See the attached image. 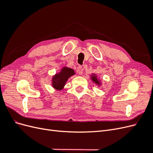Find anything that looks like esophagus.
Masks as SVG:
<instances>
[{
    "instance_id": "esophagus-1",
    "label": "esophagus",
    "mask_w": 153,
    "mask_h": 153,
    "mask_svg": "<svg viewBox=\"0 0 153 153\" xmlns=\"http://www.w3.org/2000/svg\"><path fill=\"white\" fill-rule=\"evenodd\" d=\"M83 71H84V68H83L82 66H79L78 68V73L80 75H82L83 74Z\"/></svg>"
}]
</instances>
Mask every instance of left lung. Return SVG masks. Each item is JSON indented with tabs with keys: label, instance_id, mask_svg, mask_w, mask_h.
I'll return each instance as SVG.
<instances>
[{
	"label": "left lung",
	"instance_id": "left-lung-1",
	"mask_svg": "<svg viewBox=\"0 0 153 153\" xmlns=\"http://www.w3.org/2000/svg\"><path fill=\"white\" fill-rule=\"evenodd\" d=\"M90 76H91L90 78H91V80L93 82L94 84H96L98 87H100L101 85V84H102V82H101V80L100 79H99L98 77V75H96V74H94V73H92Z\"/></svg>",
	"mask_w": 153,
	"mask_h": 153
}]
</instances>
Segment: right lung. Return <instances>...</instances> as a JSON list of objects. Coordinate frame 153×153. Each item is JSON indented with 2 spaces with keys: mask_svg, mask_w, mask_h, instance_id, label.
Wrapping results in <instances>:
<instances>
[{
  "mask_svg": "<svg viewBox=\"0 0 153 153\" xmlns=\"http://www.w3.org/2000/svg\"><path fill=\"white\" fill-rule=\"evenodd\" d=\"M75 75V70L72 68L67 66L62 67L59 72L52 76L51 80L52 87L57 91L62 90L69 78Z\"/></svg>",
  "mask_w": 153,
  "mask_h": 153,
  "instance_id": "1",
  "label": "right lung"
}]
</instances>
